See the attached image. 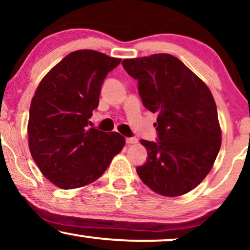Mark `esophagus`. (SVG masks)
I'll list each match as a JSON object with an SVG mask.
<instances>
[{"instance_id": "obj_1", "label": "esophagus", "mask_w": 250, "mask_h": 250, "mask_svg": "<svg viewBox=\"0 0 250 250\" xmlns=\"http://www.w3.org/2000/svg\"><path fill=\"white\" fill-rule=\"evenodd\" d=\"M136 142H137L136 137H127V139H125V143H127V145H135Z\"/></svg>"}]
</instances>
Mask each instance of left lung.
<instances>
[{"instance_id": "left-lung-1", "label": "left lung", "mask_w": 250, "mask_h": 250, "mask_svg": "<svg viewBox=\"0 0 250 250\" xmlns=\"http://www.w3.org/2000/svg\"><path fill=\"white\" fill-rule=\"evenodd\" d=\"M143 105L157 114V140H141L147 162L136 168L155 193L180 196L207 176L221 147V129L214 97L177 57L154 54L123 60Z\"/></svg>"}]
</instances>
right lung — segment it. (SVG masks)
Listing matches in <instances>:
<instances>
[{"label":"right lung","mask_w":250,"mask_h":250,"mask_svg":"<svg viewBox=\"0 0 250 250\" xmlns=\"http://www.w3.org/2000/svg\"><path fill=\"white\" fill-rule=\"evenodd\" d=\"M120 62L95 50L73 51L40 82L29 109V149L41 173L57 187L94 182L122 150V135L88 127L104 79Z\"/></svg>","instance_id":"1"}]
</instances>
